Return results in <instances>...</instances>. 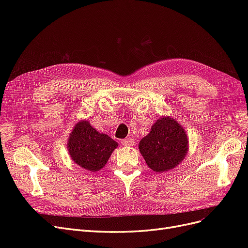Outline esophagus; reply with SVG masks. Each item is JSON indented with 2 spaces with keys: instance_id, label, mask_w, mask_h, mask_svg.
<instances>
[{
  "instance_id": "1",
  "label": "esophagus",
  "mask_w": 248,
  "mask_h": 248,
  "mask_svg": "<svg viewBox=\"0 0 248 248\" xmlns=\"http://www.w3.org/2000/svg\"><path fill=\"white\" fill-rule=\"evenodd\" d=\"M121 142H122V145H124V146H133L134 145V140L132 139H130V138H127L125 140H122Z\"/></svg>"
}]
</instances>
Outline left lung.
Returning a JSON list of instances; mask_svg holds the SVG:
<instances>
[{"instance_id":"left-lung-1","label":"left lung","mask_w":248,"mask_h":248,"mask_svg":"<svg viewBox=\"0 0 248 248\" xmlns=\"http://www.w3.org/2000/svg\"><path fill=\"white\" fill-rule=\"evenodd\" d=\"M189 140L181 124L170 116L160 117L139 144L147 166L156 172L177 168L188 152Z\"/></svg>"}]
</instances>
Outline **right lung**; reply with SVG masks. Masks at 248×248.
Segmentation results:
<instances>
[{"mask_svg": "<svg viewBox=\"0 0 248 248\" xmlns=\"http://www.w3.org/2000/svg\"><path fill=\"white\" fill-rule=\"evenodd\" d=\"M117 147L116 140L97 131L88 120H80L74 125L67 140L71 159L90 171H97L106 166Z\"/></svg>", "mask_w": 248, "mask_h": 248, "instance_id": "add662e5", "label": "right lung"}]
</instances>
